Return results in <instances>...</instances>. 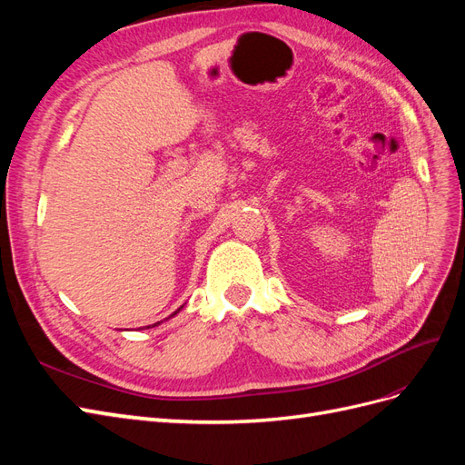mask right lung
<instances>
[{
	"label": "right lung",
	"mask_w": 465,
	"mask_h": 465,
	"mask_svg": "<svg viewBox=\"0 0 465 465\" xmlns=\"http://www.w3.org/2000/svg\"><path fill=\"white\" fill-rule=\"evenodd\" d=\"M178 312H180V308H178V311H176L174 314H178ZM174 314H171V316H168V318H173ZM157 323H161V322H157ZM157 323H153V328H154V326H157ZM145 328H151V326H145Z\"/></svg>",
	"instance_id": "1"
}]
</instances>
